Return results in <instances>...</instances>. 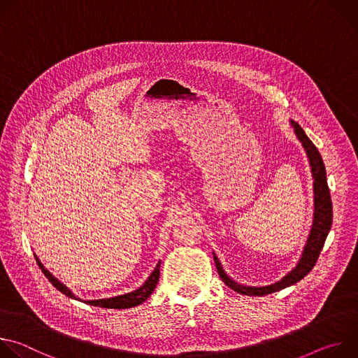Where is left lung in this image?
<instances>
[{"label":"left lung","mask_w":358,"mask_h":358,"mask_svg":"<svg viewBox=\"0 0 358 358\" xmlns=\"http://www.w3.org/2000/svg\"><path fill=\"white\" fill-rule=\"evenodd\" d=\"M289 123H290L297 140L301 143V147L306 151V156H308L310 170H312L313 194H315V213H313L312 229L309 232L308 241H306V245L303 248L301 257H300L297 265L290 272H287L280 280H276V282H273L271 285H265V286H249V285H242V283L235 282L229 275H227L215 252H213L214 262H215L217 271H218L222 282H225V285L229 286L236 293H241L245 296L269 294V293L278 292L280 289H285V287L292 286V285L297 283L299 280H301L316 265L319 255L323 249V245H324L326 238L331 228L333 206H331V198H330V191H329V185H327V176H326V167H324L323 159L320 156L319 150L316 148V145L312 143V140L308 136H306L304 130L299 126V123H296L294 120H289Z\"/></svg>","instance_id":"left-lung-1"}]
</instances>
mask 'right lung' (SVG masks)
I'll return each instance as SVG.
<instances>
[{
    "label": "right lung",
    "mask_w": 358,
    "mask_h": 358,
    "mask_svg": "<svg viewBox=\"0 0 358 358\" xmlns=\"http://www.w3.org/2000/svg\"><path fill=\"white\" fill-rule=\"evenodd\" d=\"M35 259H36L38 266L43 272V275L48 278V280L52 283L61 293L66 294L71 299L80 300V301L87 303L90 306H99V308H105V309H130V308H134V306H138L143 301H145L150 297V294L155 292V289L157 286V282H159V278H160V264H162V262H159L156 265L155 271H152L150 273V276L147 278V280L140 287H137L133 292H129V293H124V294H119V296H113V297L83 300V299L78 297L75 293H72L71 289H68L62 282H59L48 269H45V266L42 265V262L39 261V258L36 257V255H35Z\"/></svg>",
    "instance_id": "add662e5"
}]
</instances>
